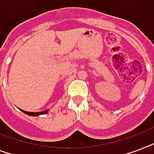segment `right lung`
<instances>
[{
	"instance_id": "obj_1",
	"label": "right lung",
	"mask_w": 154,
	"mask_h": 154,
	"mask_svg": "<svg viewBox=\"0 0 154 154\" xmlns=\"http://www.w3.org/2000/svg\"><path fill=\"white\" fill-rule=\"evenodd\" d=\"M20 110L22 111L24 113H26V114H27V115L33 116H36L42 115V114H46V113H47V111H44V112H26V111L21 110V109H20Z\"/></svg>"
}]
</instances>
